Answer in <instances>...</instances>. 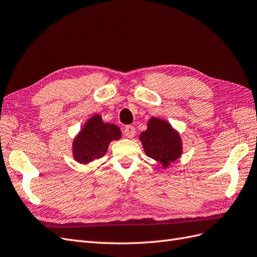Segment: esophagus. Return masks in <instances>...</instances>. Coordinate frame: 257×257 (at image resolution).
Listing matches in <instances>:
<instances>
[{"mask_svg": "<svg viewBox=\"0 0 257 257\" xmlns=\"http://www.w3.org/2000/svg\"><path fill=\"white\" fill-rule=\"evenodd\" d=\"M135 128L132 125H126L125 128H124V135H125L127 138H133L135 136Z\"/></svg>", "mask_w": 257, "mask_h": 257, "instance_id": "obj_1", "label": "esophagus"}]
</instances>
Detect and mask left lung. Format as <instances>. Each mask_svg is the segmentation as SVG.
<instances>
[{
	"label": "left lung",
	"mask_w": 257,
	"mask_h": 257,
	"mask_svg": "<svg viewBox=\"0 0 257 257\" xmlns=\"http://www.w3.org/2000/svg\"><path fill=\"white\" fill-rule=\"evenodd\" d=\"M139 139L147 157L160 162L163 167L169 166L182 153L180 136L165 120L151 118Z\"/></svg>",
	"instance_id": "1"
}]
</instances>
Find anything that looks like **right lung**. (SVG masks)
I'll list each match as a JSON object with an SVG mask.
<instances>
[{"instance_id":"right-lung-1","label":"right lung","mask_w":257,"mask_h":257,"mask_svg":"<svg viewBox=\"0 0 257 257\" xmlns=\"http://www.w3.org/2000/svg\"><path fill=\"white\" fill-rule=\"evenodd\" d=\"M121 138L120 128L114 124L104 123L102 116L90 118L73 143L74 159L80 164L103 158L110 142Z\"/></svg>"}]
</instances>
